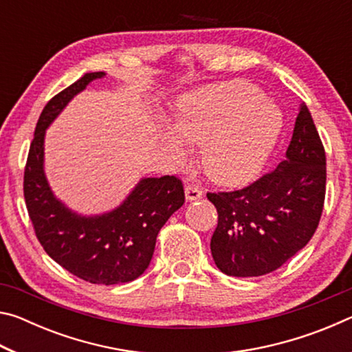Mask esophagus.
Masks as SVG:
<instances>
[{
    "label": "esophagus",
    "instance_id": "1",
    "mask_svg": "<svg viewBox=\"0 0 352 352\" xmlns=\"http://www.w3.org/2000/svg\"><path fill=\"white\" fill-rule=\"evenodd\" d=\"M184 195H186V200L189 201L199 200L204 197V190H201L199 186H195V184H188V186L184 188Z\"/></svg>",
    "mask_w": 352,
    "mask_h": 352
}]
</instances>
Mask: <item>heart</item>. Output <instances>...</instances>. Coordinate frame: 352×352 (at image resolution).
Here are the masks:
<instances>
[{"label":"heart","instance_id":"b5f03b06","mask_svg":"<svg viewBox=\"0 0 352 352\" xmlns=\"http://www.w3.org/2000/svg\"><path fill=\"white\" fill-rule=\"evenodd\" d=\"M174 121L184 140L201 144L200 160L208 177L234 186L253 178L265 163L281 129V113L264 100L258 87L230 82L183 96ZM179 137L168 129L164 142L182 162L188 147Z\"/></svg>","mask_w":352,"mask_h":352}]
</instances>
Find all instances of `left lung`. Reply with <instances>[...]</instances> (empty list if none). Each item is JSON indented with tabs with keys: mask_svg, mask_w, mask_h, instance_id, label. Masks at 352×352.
Wrapping results in <instances>:
<instances>
[{
	"mask_svg": "<svg viewBox=\"0 0 352 352\" xmlns=\"http://www.w3.org/2000/svg\"><path fill=\"white\" fill-rule=\"evenodd\" d=\"M326 194V153L302 102L283 160L248 186L208 192L217 210L211 253L231 276H261L295 256L320 223Z\"/></svg>",
	"mask_w": 352,
	"mask_h": 352,
	"instance_id": "obj_1",
	"label": "left lung"
}]
</instances>
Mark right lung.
I'll return each mask as SVG.
<instances>
[{
  "instance_id": "1",
  "label": "right lung",
  "mask_w": 352,
  "mask_h": 352,
  "mask_svg": "<svg viewBox=\"0 0 352 352\" xmlns=\"http://www.w3.org/2000/svg\"><path fill=\"white\" fill-rule=\"evenodd\" d=\"M104 74H85L45 105L29 147L23 192L45 252L83 281L111 285L144 273L160 230L184 204V189L175 175L144 178L121 206L96 217L77 216L52 195L43 172L45 130L74 94Z\"/></svg>"
}]
</instances>
